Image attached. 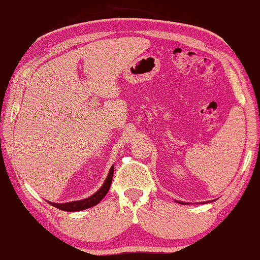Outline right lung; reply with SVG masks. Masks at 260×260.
Masks as SVG:
<instances>
[{
  "mask_svg": "<svg viewBox=\"0 0 260 260\" xmlns=\"http://www.w3.org/2000/svg\"><path fill=\"white\" fill-rule=\"evenodd\" d=\"M113 174H114V166H111L107 180H105L104 185L102 186V188H100L98 192H95L93 196L85 198V200L74 201V202H68V203H53V202H49V203H51L53 207L62 209V211H67V212H77V211H82V209L93 207V206L98 205V203L105 197V194L108 193L109 188H110V185H111V181H113Z\"/></svg>",
  "mask_w": 260,
  "mask_h": 260,
  "instance_id": "obj_1",
  "label": "right lung"
}]
</instances>
